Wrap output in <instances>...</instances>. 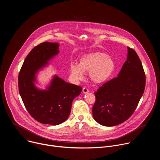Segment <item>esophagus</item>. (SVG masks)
Listing matches in <instances>:
<instances>
[{
	"label": "esophagus",
	"mask_w": 160,
	"mask_h": 160,
	"mask_svg": "<svg viewBox=\"0 0 160 160\" xmlns=\"http://www.w3.org/2000/svg\"><path fill=\"white\" fill-rule=\"evenodd\" d=\"M82 92H83L84 94H86V93H88V92H89V90H88V89L87 88H86V87H84V88H83Z\"/></svg>",
	"instance_id": "1"
}]
</instances>
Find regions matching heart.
Here are the masks:
<instances>
[{
	"instance_id": "obj_1",
	"label": "heart",
	"mask_w": 160,
	"mask_h": 160,
	"mask_svg": "<svg viewBox=\"0 0 160 160\" xmlns=\"http://www.w3.org/2000/svg\"><path fill=\"white\" fill-rule=\"evenodd\" d=\"M115 68L113 59L102 52L86 54L80 59V64H70L72 77L76 81L81 80L84 77V72H88L90 80L96 83L106 81Z\"/></svg>"
}]
</instances>
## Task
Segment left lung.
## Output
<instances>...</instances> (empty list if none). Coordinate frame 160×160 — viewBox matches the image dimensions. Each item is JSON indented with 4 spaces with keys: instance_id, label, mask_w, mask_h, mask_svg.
<instances>
[{
    "instance_id": "8db88e82",
    "label": "left lung",
    "mask_w": 160,
    "mask_h": 160,
    "mask_svg": "<svg viewBox=\"0 0 160 160\" xmlns=\"http://www.w3.org/2000/svg\"><path fill=\"white\" fill-rule=\"evenodd\" d=\"M127 49V59L118 77L104 83L95 92L92 115L103 126L118 125L128 120L144 93L146 75L142 62L133 49Z\"/></svg>"
}]
</instances>
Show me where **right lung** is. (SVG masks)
I'll use <instances>...</instances> for the list:
<instances>
[{
  "label": "right lung",
  "instance_id": "obj_1",
  "mask_svg": "<svg viewBox=\"0 0 160 160\" xmlns=\"http://www.w3.org/2000/svg\"><path fill=\"white\" fill-rule=\"evenodd\" d=\"M58 43L45 42L28 54L18 76L19 92L30 115L43 124L59 125L69 117L73 99L82 88L66 82L55 75L46 90L36 87L35 75L45 67L59 51Z\"/></svg>",
  "mask_w": 160,
  "mask_h": 160
}]
</instances>
